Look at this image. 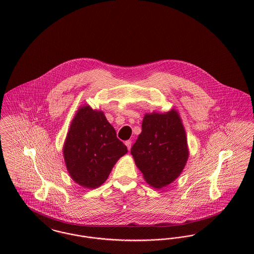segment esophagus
<instances>
[{
	"instance_id": "1",
	"label": "esophagus",
	"mask_w": 254,
	"mask_h": 254,
	"mask_svg": "<svg viewBox=\"0 0 254 254\" xmlns=\"http://www.w3.org/2000/svg\"><path fill=\"white\" fill-rule=\"evenodd\" d=\"M125 144H126V145L127 146V149H128V150H130V147H131V141H129V140H128V141H126V143H125Z\"/></svg>"
}]
</instances>
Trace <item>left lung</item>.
Instances as JSON below:
<instances>
[{"label":"left lung","mask_w":254,"mask_h":254,"mask_svg":"<svg viewBox=\"0 0 254 254\" xmlns=\"http://www.w3.org/2000/svg\"><path fill=\"white\" fill-rule=\"evenodd\" d=\"M131 155L151 187L162 189L177 179L189 158L186 131L178 112L171 109L167 113H146Z\"/></svg>","instance_id":"left-lung-1"}]
</instances>
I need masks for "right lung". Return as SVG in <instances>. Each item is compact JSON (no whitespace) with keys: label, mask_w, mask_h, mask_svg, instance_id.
Masks as SVG:
<instances>
[{"label":"right lung","mask_w":254,"mask_h":254,"mask_svg":"<svg viewBox=\"0 0 254 254\" xmlns=\"http://www.w3.org/2000/svg\"><path fill=\"white\" fill-rule=\"evenodd\" d=\"M127 152L104 112L83 106L76 112L64 145V158L74 182L88 189L104 184Z\"/></svg>","instance_id":"add662e5"}]
</instances>
